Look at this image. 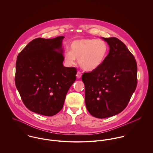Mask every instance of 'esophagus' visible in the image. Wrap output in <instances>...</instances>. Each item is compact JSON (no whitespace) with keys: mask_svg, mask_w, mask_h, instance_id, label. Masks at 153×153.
Wrapping results in <instances>:
<instances>
[{"mask_svg":"<svg viewBox=\"0 0 153 153\" xmlns=\"http://www.w3.org/2000/svg\"><path fill=\"white\" fill-rule=\"evenodd\" d=\"M82 76V73L80 72V71H78L77 72V74H76V77L78 78H80Z\"/></svg>","mask_w":153,"mask_h":153,"instance_id":"34e87169","label":"esophagus"}]
</instances>
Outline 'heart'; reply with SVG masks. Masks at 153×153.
Instances as JSON below:
<instances>
[{"instance_id":"b5f03b06","label":"heart","mask_w":153,"mask_h":153,"mask_svg":"<svg viewBox=\"0 0 153 153\" xmlns=\"http://www.w3.org/2000/svg\"><path fill=\"white\" fill-rule=\"evenodd\" d=\"M108 46L102 39L83 38L76 39L70 45V51L64 52V59L68 65H74L75 59L84 70L92 71L98 69L105 61Z\"/></svg>"}]
</instances>
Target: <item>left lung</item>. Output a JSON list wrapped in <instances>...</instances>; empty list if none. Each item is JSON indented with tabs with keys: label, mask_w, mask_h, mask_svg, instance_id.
<instances>
[{
	"label": "left lung",
	"mask_w": 153,
	"mask_h": 153,
	"mask_svg": "<svg viewBox=\"0 0 153 153\" xmlns=\"http://www.w3.org/2000/svg\"><path fill=\"white\" fill-rule=\"evenodd\" d=\"M102 39L109 45L108 55L98 69L82 76L87 108L98 118L122 112L137 84V62L126 45L115 37Z\"/></svg>",
	"instance_id": "8db88e82"
}]
</instances>
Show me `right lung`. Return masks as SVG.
<instances>
[{"label":"right lung","mask_w":153,"mask_h":153,"mask_svg":"<svg viewBox=\"0 0 153 153\" xmlns=\"http://www.w3.org/2000/svg\"><path fill=\"white\" fill-rule=\"evenodd\" d=\"M64 38L35 39L17 57L15 85L23 104L32 112L46 116L56 114L75 81L76 69L62 64Z\"/></svg>","instance_id":"right-lung-1"}]
</instances>
